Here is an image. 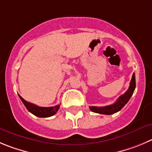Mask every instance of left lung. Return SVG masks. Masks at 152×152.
Instances as JSON below:
<instances>
[{
  "label": "left lung",
  "mask_w": 152,
  "mask_h": 152,
  "mask_svg": "<svg viewBox=\"0 0 152 152\" xmlns=\"http://www.w3.org/2000/svg\"><path fill=\"white\" fill-rule=\"evenodd\" d=\"M136 88V79H135V74H133L132 76L131 81L130 83V86L129 88L127 89V91L122 94L121 96L118 98L116 102L112 105H109V106H89V109L91 111L94 112V113H99V114L103 115H112L114 113H117V112L120 111L121 109L125 106L126 103L129 101L130 98L134 94V90Z\"/></svg>",
  "instance_id": "left-lung-1"
}]
</instances>
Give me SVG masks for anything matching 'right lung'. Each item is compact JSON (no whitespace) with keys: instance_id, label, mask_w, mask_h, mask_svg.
I'll return each instance as SVG.
<instances>
[{"instance_id":"1","label":"right lung","mask_w":152,"mask_h":152,"mask_svg":"<svg viewBox=\"0 0 152 152\" xmlns=\"http://www.w3.org/2000/svg\"><path fill=\"white\" fill-rule=\"evenodd\" d=\"M18 96H19L21 100H22V103H24V105H25V107L27 108V110L30 113H31L33 115H34L37 116V117H50V116H52L55 114H56V113L58 111L59 108H60V105L59 104L55 106H51V107H40V106H36V105L33 104V103H31L29 102L26 101L19 94H18Z\"/></svg>"}]
</instances>
